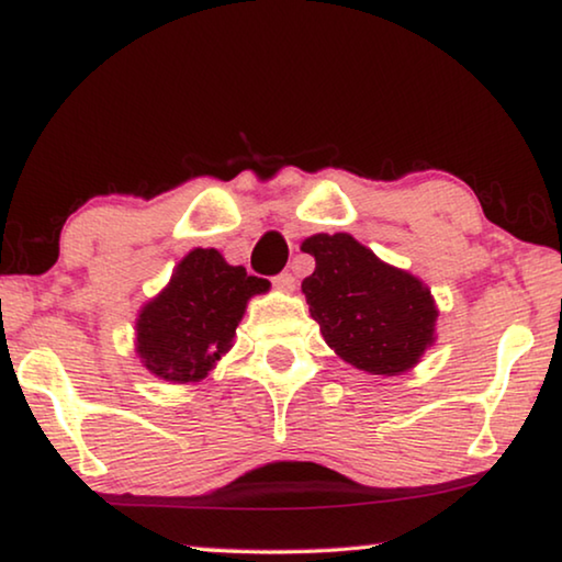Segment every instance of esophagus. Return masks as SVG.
Listing matches in <instances>:
<instances>
[{"instance_id":"esophagus-1","label":"esophagus","mask_w":562,"mask_h":562,"mask_svg":"<svg viewBox=\"0 0 562 562\" xmlns=\"http://www.w3.org/2000/svg\"><path fill=\"white\" fill-rule=\"evenodd\" d=\"M272 284L282 292H292V290H295V278H292V272H280L278 278L272 280Z\"/></svg>"}]
</instances>
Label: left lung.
Returning a JSON list of instances; mask_svg holds the SVG:
<instances>
[{
    "instance_id": "8db88e82",
    "label": "left lung",
    "mask_w": 562,
    "mask_h": 562,
    "mask_svg": "<svg viewBox=\"0 0 562 562\" xmlns=\"http://www.w3.org/2000/svg\"><path fill=\"white\" fill-rule=\"evenodd\" d=\"M300 249L315 257L303 280L310 315L338 358L371 375H401L437 342L431 290L348 232L313 234Z\"/></svg>"
}]
</instances>
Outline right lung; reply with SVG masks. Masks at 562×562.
I'll return each mask as SVG.
<instances>
[{
	"mask_svg": "<svg viewBox=\"0 0 562 562\" xmlns=\"http://www.w3.org/2000/svg\"><path fill=\"white\" fill-rule=\"evenodd\" d=\"M270 282L229 265L214 247H196L176 265L166 288L138 310L136 356L169 383H196L234 346L247 303Z\"/></svg>",
	"mask_w": 562,
	"mask_h": 562,
	"instance_id": "right-lung-1",
	"label": "right lung"
}]
</instances>
